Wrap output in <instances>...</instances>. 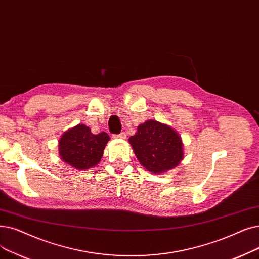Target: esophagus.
Returning <instances> with one entry per match:
<instances>
[{
  "label": "esophagus",
  "mask_w": 259,
  "mask_h": 259,
  "mask_svg": "<svg viewBox=\"0 0 259 259\" xmlns=\"http://www.w3.org/2000/svg\"><path fill=\"white\" fill-rule=\"evenodd\" d=\"M126 133L125 132H121V133H119V134H115L114 136V138H117V139H126Z\"/></svg>",
  "instance_id": "1"
}]
</instances>
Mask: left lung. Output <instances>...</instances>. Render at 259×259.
I'll use <instances>...</instances> for the list:
<instances>
[{
  "instance_id": "left-lung-1",
  "label": "left lung",
  "mask_w": 259,
  "mask_h": 259,
  "mask_svg": "<svg viewBox=\"0 0 259 259\" xmlns=\"http://www.w3.org/2000/svg\"><path fill=\"white\" fill-rule=\"evenodd\" d=\"M129 142L141 164L153 174L172 169L183 159L179 134L156 120L141 123Z\"/></svg>"
}]
</instances>
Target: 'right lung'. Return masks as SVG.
Masks as SVG:
<instances>
[{
  "instance_id": "add662e5",
  "label": "right lung",
  "mask_w": 259,
  "mask_h": 259,
  "mask_svg": "<svg viewBox=\"0 0 259 259\" xmlns=\"http://www.w3.org/2000/svg\"><path fill=\"white\" fill-rule=\"evenodd\" d=\"M110 137L106 132L93 134L82 123L66 131L59 141L61 159L79 170L89 169L99 163Z\"/></svg>"
}]
</instances>
